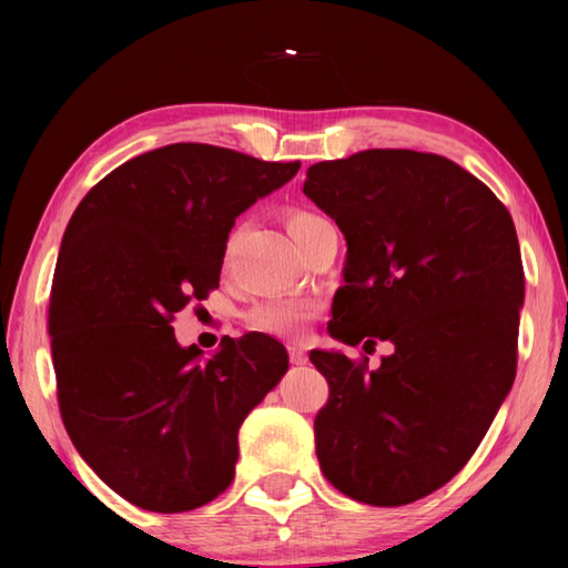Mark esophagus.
<instances>
[{
	"instance_id": "esophagus-1",
	"label": "esophagus",
	"mask_w": 568,
	"mask_h": 568,
	"mask_svg": "<svg viewBox=\"0 0 568 568\" xmlns=\"http://www.w3.org/2000/svg\"><path fill=\"white\" fill-rule=\"evenodd\" d=\"M287 354H291V364H295V366L307 364V354H305L303 346L291 344V346H287Z\"/></svg>"
}]
</instances>
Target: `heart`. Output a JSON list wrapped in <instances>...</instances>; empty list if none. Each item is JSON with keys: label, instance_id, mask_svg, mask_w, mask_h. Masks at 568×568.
Segmentation results:
<instances>
[{"label": "heart", "instance_id": "heart-1", "mask_svg": "<svg viewBox=\"0 0 568 568\" xmlns=\"http://www.w3.org/2000/svg\"><path fill=\"white\" fill-rule=\"evenodd\" d=\"M332 224L327 216L307 210V207H293L287 212V229L295 239L297 246L305 244V239H310L317 229ZM232 244V241H229ZM320 305L315 300H300V297H277L268 300V303H261L253 307L246 322L251 329L263 332V334H273V336H295L303 332L305 324L317 315Z\"/></svg>", "mask_w": 568, "mask_h": 568}]
</instances>
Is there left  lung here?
<instances>
[{"mask_svg":"<svg viewBox=\"0 0 568 568\" xmlns=\"http://www.w3.org/2000/svg\"><path fill=\"white\" fill-rule=\"evenodd\" d=\"M303 192L348 244L329 334L395 346L376 371L310 352L329 383L320 468L358 503H415L466 466L513 388L525 300L513 216L462 165L407 149L315 163Z\"/></svg>","mask_w":568,"mask_h":568,"instance_id":"obj_1","label":"left lung"}]
</instances>
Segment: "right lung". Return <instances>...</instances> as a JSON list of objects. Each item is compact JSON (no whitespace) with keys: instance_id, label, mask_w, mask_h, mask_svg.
<instances>
[{"instance_id":"right-lung-1","label":"right lung","mask_w":568,"mask_h":568,"mask_svg":"<svg viewBox=\"0 0 568 568\" xmlns=\"http://www.w3.org/2000/svg\"><path fill=\"white\" fill-rule=\"evenodd\" d=\"M297 171L173 143L114 168L70 216L48 305L60 417L94 474L143 510L185 513L224 493L241 422L287 371L268 334L197 361L171 324L220 287L236 216Z\"/></svg>"}]
</instances>
